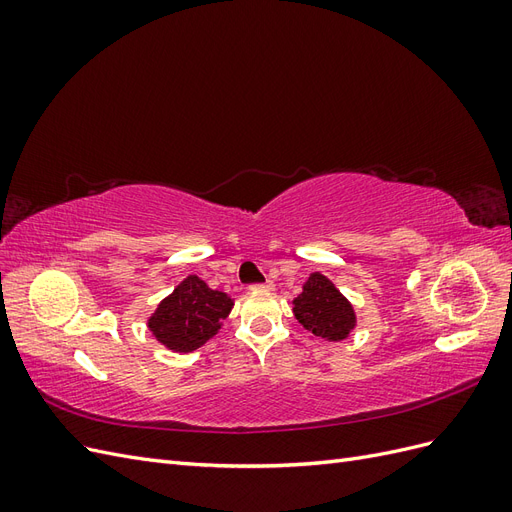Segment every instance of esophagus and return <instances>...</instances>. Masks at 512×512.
<instances>
[{"instance_id": "34e87169", "label": "esophagus", "mask_w": 512, "mask_h": 512, "mask_svg": "<svg viewBox=\"0 0 512 512\" xmlns=\"http://www.w3.org/2000/svg\"><path fill=\"white\" fill-rule=\"evenodd\" d=\"M271 288H273V282H269V280L265 284H252L250 286V290H271Z\"/></svg>"}]
</instances>
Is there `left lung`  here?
<instances>
[{
	"label": "left lung",
	"instance_id": "1",
	"mask_svg": "<svg viewBox=\"0 0 512 512\" xmlns=\"http://www.w3.org/2000/svg\"><path fill=\"white\" fill-rule=\"evenodd\" d=\"M294 316L307 331L339 342L354 329V309L327 277L312 273L303 284V292L294 299Z\"/></svg>",
	"mask_w": 512,
	"mask_h": 512
}]
</instances>
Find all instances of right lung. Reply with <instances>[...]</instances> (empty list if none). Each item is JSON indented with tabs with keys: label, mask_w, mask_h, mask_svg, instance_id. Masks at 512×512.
<instances>
[{
	"label": "right lung",
	"mask_w": 512,
	"mask_h": 512,
	"mask_svg": "<svg viewBox=\"0 0 512 512\" xmlns=\"http://www.w3.org/2000/svg\"><path fill=\"white\" fill-rule=\"evenodd\" d=\"M230 309L232 299L226 292L211 290L200 277L190 275L158 305L149 329L166 348L192 352L218 333Z\"/></svg>",
	"instance_id": "add662e5"
}]
</instances>
